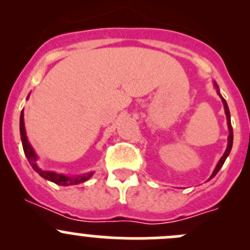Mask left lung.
Segmentation results:
<instances>
[{
    "label": "left lung",
    "mask_w": 250,
    "mask_h": 250,
    "mask_svg": "<svg viewBox=\"0 0 250 250\" xmlns=\"http://www.w3.org/2000/svg\"><path fill=\"white\" fill-rule=\"evenodd\" d=\"M214 85H215V88H216V93H218V95H219V97L221 98V102H223V104H224V109H225V113H226V120H228V127H229V132H230V134H229V138H228L229 143H228V147H226V151H225V152H224L223 157L220 158V161H219V162H218V165H216L215 169H214L213 174H211V175H210V178H209V179L214 178V176L216 175V173H218L219 170H220V168L223 167V165H224V163H225L226 158H228V156L230 155V151H231V148H232V143H233V132H232V125H231V120H230V110H229L228 103H226V100L224 99L223 97H221V94H220V90H219V87H218V84H216V82H214Z\"/></svg>",
    "instance_id": "1"
}]
</instances>
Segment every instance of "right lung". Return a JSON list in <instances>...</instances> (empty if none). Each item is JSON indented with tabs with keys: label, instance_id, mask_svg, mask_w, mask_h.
Returning a JSON list of instances; mask_svg holds the SVG:
<instances>
[{
	"label": "right lung",
	"instance_id": "add662e5",
	"mask_svg": "<svg viewBox=\"0 0 250 250\" xmlns=\"http://www.w3.org/2000/svg\"><path fill=\"white\" fill-rule=\"evenodd\" d=\"M20 137H21V144L22 148H24V153L26 156L27 161L31 165V167L34 168L35 172H37L40 175L42 176L46 180L52 181V183L57 184V185L62 186H69V185H77V184L84 183L87 181L90 176L93 175V173H87L82 174V175L78 176H66L62 175V174H58L55 172H49V170H43L37 166V155L35 152V150L32 148V146L30 145L29 140H27L26 132H25V125H24V112L21 111L20 113Z\"/></svg>",
	"mask_w": 250,
	"mask_h": 250
}]
</instances>
